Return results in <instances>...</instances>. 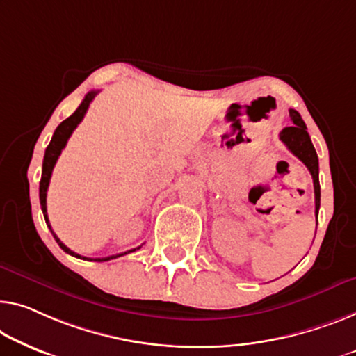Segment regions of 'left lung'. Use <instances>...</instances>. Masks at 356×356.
Here are the masks:
<instances>
[{
	"instance_id": "left-lung-1",
	"label": "left lung",
	"mask_w": 356,
	"mask_h": 356,
	"mask_svg": "<svg viewBox=\"0 0 356 356\" xmlns=\"http://www.w3.org/2000/svg\"><path fill=\"white\" fill-rule=\"evenodd\" d=\"M289 116L293 120V126L284 127L280 132V140L288 147V150L296 155L299 160L305 164L314 179L315 187V214L318 219V209H320V180H318V155L315 152V147L312 144L309 132H307V126L299 115V111L289 110Z\"/></svg>"
}]
</instances>
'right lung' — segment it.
<instances>
[{"instance_id": "right-lung-1", "label": "right lung", "mask_w": 356, "mask_h": 356, "mask_svg": "<svg viewBox=\"0 0 356 356\" xmlns=\"http://www.w3.org/2000/svg\"><path fill=\"white\" fill-rule=\"evenodd\" d=\"M99 91H91L86 94V97L83 99V102L79 107L75 110V113L72 116H68L67 120H63L62 123L57 126V129L54 131V136H52V139L49 142V145H47L46 152H44V160H42V174H41V180H40V203H41V209H42V214H44V219H46V224L47 227L51 229L49 225V219H47V209H46V195H47V187H49V180H51V174H52V169H54L56 163H57V158L60 156V153L63 150V147L67 145V140L70 139L72 132L76 129V126L81 123V120L84 118V115H86V111L89 108V104L92 102V99L97 95ZM52 232V230H51ZM56 238V241L59 243V246L65 251L67 254H70L73 257H78V259H84V261H94V262H105V261H110V259H116L120 256H124V254H129V252H134L137 251L139 248H134L131 249V251H126V252H121V254H115V256H108V257H97V259H89V257H83L79 256V254L73 252L72 249H68L63 243L59 240V238L56 236V233H52Z\"/></svg>"}]
</instances>
